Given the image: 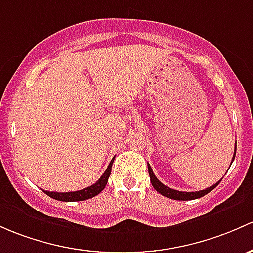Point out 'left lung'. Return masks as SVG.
<instances>
[{"label":"left lung","mask_w":253,"mask_h":253,"mask_svg":"<svg viewBox=\"0 0 253 253\" xmlns=\"http://www.w3.org/2000/svg\"><path fill=\"white\" fill-rule=\"evenodd\" d=\"M235 154H236V145H235V151H234V155H233L232 164H233L234 159H235ZM148 171H149V175H150V182H151V184H153L154 189L158 191V193H160L161 195L166 196V198H169V199H173V200H194V199L201 198V196L206 195V194H209L210 191L213 190L214 188H216L217 185L219 184L220 180H222V179H220L219 182L216 183V184H213L212 187H210V188H206V189H204V190L179 191V190L171 189V188H169V187H166L165 184H162L160 180L156 178V175L154 174L153 169H151L150 165H149V164H148Z\"/></svg>","instance_id":"8db88e82"}]
</instances>
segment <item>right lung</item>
Returning <instances> with one entry per match:
<instances>
[{"instance_id":"1","label":"right lung","mask_w":253,"mask_h":253,"mask_svg":"<svg viewBox=\"0 0 253 253\" xmlns=\"http://www.w3.org/2000/svg\"><path fill=\"white\" fill-rule=\"evenodd\" d=\"M113 162H114V159L110 161L108 169H106V171L103 173L102 177H100L94 184H92L91 187H87L81 190L69 191V193H55V191H47V190H43V191L47 194V195L50 196V198L59 201H84V200H87V199H91L93 196L98 195V194L105 188L106 183H108V179H109V175L111 173V166H113Z\"/></svg>"}]
</instances>
